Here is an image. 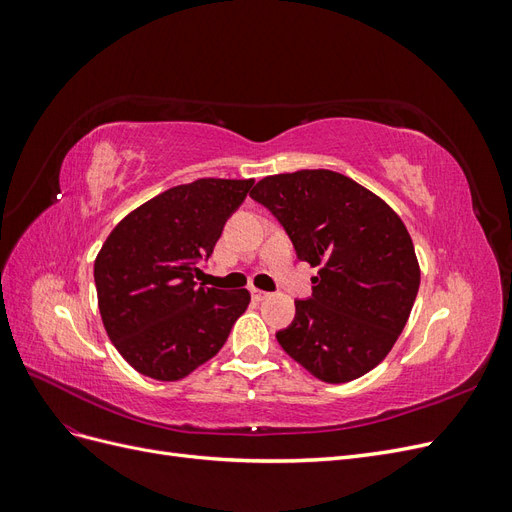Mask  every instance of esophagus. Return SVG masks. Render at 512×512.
I'll return each mask as SVG.
<instances>
[{
    "label": "esophagus",
    "instance_id": "esophagus-1",
    "mask_svg": "<svg viewBox=\"0 0 512 512\" xmlns=\"http://www.w3.org/2000/svg\"><path fill=\"white\" fill-rule=\"evenodd\" d=\"M250 292H252V299H254V301H265V299H269V297H271L269 292H265V290H258V288H250Z\"/></svg>",
    "mask_w": 512,
    "mask_h": 512
}]
</instances>
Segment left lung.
Listing matches in <instances>:
<instances>
[{
  "instance_id": "left-lung-1",
  "label": "left lung",
  "mask_w": 512,
  "mask_h": 512,
  "mask_svg": "<svg viewBox=\"0 0 512 512\" xmlns=\"http://www.w3.org/2000/svg\"><path fill=\"white\" fill-rule=\"evenodd\" d=\"M250 196L290 237L299 260L320 267L312 297L297 299L280 346L322 382L361 378L391 352L421 284L399 215L333 170H297L256 183Z\"/></svg>"
}]
</instances>
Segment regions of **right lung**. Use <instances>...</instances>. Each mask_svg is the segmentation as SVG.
Here are the masks:
<instances>
[{
	"mask_svg": "<svg viewBox=\"0 0 512 512\" xmlns=\"http://www.w3.org/2000/svg\"><path fill=\"white\" fill-rule=\"evenodd\" d=\"M254 179H196L147 200L104 241L94 265L111 342L138 374L181 380L220 352L250 292L196 284Z\"/></svg>",
	"mask_w": 512,
	"mask_h": 512,
	"instance_id": "1",
	"label": "right lung"
}]
</instances>
